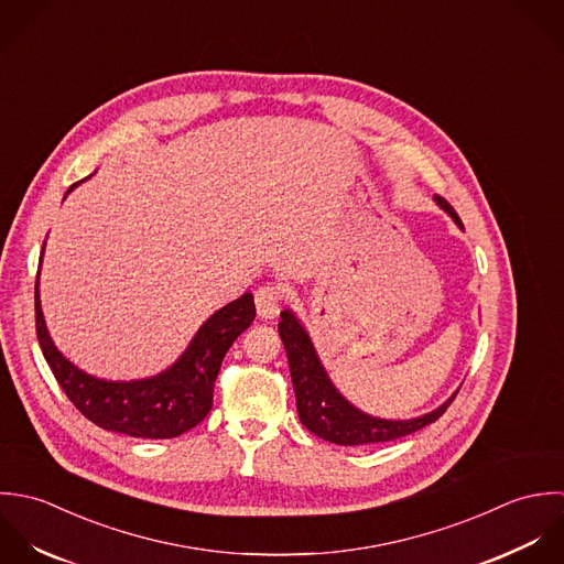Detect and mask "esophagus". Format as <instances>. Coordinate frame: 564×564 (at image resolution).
<instances>
[{
    "label": "esophagus",
    "instance_id": "esophagus-1",
    "mask_svg": "<svg viewBox=\"0 0 564 564\" xmlns=\"http://www.w3.org/2000/svg\"><path fill=\"white\" fill-rule=\"evenodd\" d=\"M254 303H257V314L261 321H274L281 312V303H283V292L279 285H263L257 290L254 294Z\"/></svg>",
    "mask_w": 564,
    "mask_h": 564
}]
</instances>
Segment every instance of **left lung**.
Instances as JSON below:
<instances>
[{
  "mask_svg": "<svg viewBox=\"0 0 564 564\" xmlns=\"http://www.w3.org/2000/svg\"><path fill=\"white\" fill-rule=\"evenodd\" d=\"M434 200L455 223V226L464 230L449 203L443 200L441 196H434ZM279 336L283 339V346L288 352L301 423L312 434L334 445L361 447V445L388 443V441H397L401 436L414 434L425 425L438 421L457 394L455 390L443 405L414 419L372 416L361 412L339 392L323 359L318 357V350L314 346V339L310 336L307 327L301 323V318L292 310L281 312Z\"/></svg>",
  "mask_w": 564,
  "mask_h": 564,
  "instance_id": "left-lung-1",
  "label": "left lung"
}]
</instances>
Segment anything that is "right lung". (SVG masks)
I'll list each match as a JSON object with an SVG mask.
<instances>
[{"mask_svg":"<svg viewBox=\"0 0 564 564\" xmlns=\"http://www.w3.org/2000/svg\"><path fill=\"white\" fill-rule=\"evenodd\" d=\"M80 183L72 185L69 192ZM34 307L41 350L56 381L80 414L102 430L150 441L176 438L196 427L209 414L214 405L216 377L226 350L254 321V301L252 294L246 292L214 312L172 366L150 377L115 381L78 368L58 350L41 310L39 276L34 288Z\"/></svg>","mask_w":564,"mask_h":564,"instance_id":"add662e5","label":"right lung"}]
</instances>
